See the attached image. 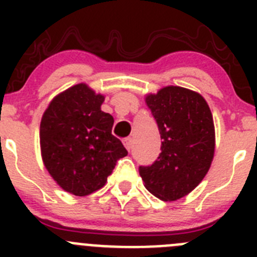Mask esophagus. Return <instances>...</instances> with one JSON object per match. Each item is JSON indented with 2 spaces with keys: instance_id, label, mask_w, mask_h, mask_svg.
<instances>
[{
  "instance_id": "1",
  "label": "esophagus",
  "mask_w": 257,
  "mask_h": 257,
  "mask_svg": "<svg viewBox=\"0 0 257 257\" xmlns=\"http://www.w3.org/2000/svg\"><path fill=\"white\" fill-rule=\"evenodd\" d=\"M123 145L126 147L127 151H131V148H133V139L131 138H126L123 140Z\"/></svg>"
}]
</instances>
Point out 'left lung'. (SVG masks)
Returning <instances> with one entry per match:
<instances>
[{"label": "left lung", "instance_id": "8db88e82", "mask_svg": "<svg viewBox=\"0 0 257 257\" xmlns=\"http://www.w3.org/2000/svg\"><path fill=\"white\" fill-rule=\"evenodd\" d=\"M158 124L161 153L151 166H140L145 188L162 201L187 196L203 180L215 153V127L202 95L167 86L145 97Z\"/></svg>", "mask_w": 257, "mask_h": 257}]
</instances>
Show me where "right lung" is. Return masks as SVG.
<instances>
[{
  "label": "right lung",
  "instance_id": "obj_1",
  "mask_svg": "<svg viewBox=\"0 0 257 257\" xmlns=\"http://www.w3.org/2000/svg\"><path fill=\"white\" fill-rule=\"evenodd\" d=\"M104 96L78 83L52 99L40 126L42 160L65 192L83 197L105 185L127 151L112 135L114 119L101 110Z\"/></svg>",
  "mask_w": 257,
  "mask_h": 257
}]
</instances>
